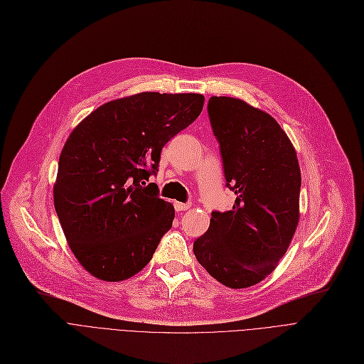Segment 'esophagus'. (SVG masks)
<instances>
[{
  "instance_id": "34e87169",
  "label": "esophagus",
  "mask_w": 364,
  "mask_h": 364,
  "mask_svg": "<svg viewBox=\"0 0 364 364\" xmlns=\"http://www.w3.org/2000/svg\"><path fill=\"white\" fill-rule=\"evenodd\" d=\"M174 208H176V211H177V213H183V211H187V209L190 208V205H188V203L176 202V203H174Z\"/></svg>"
}]
</instances>
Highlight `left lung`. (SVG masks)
<instances>
[{
  "mask_svg": "<svg viewBox=\"0 0 364 364\" xmlns=\"http://www.w3.org/2000/svg\"><path fill=\"white\" fill-rule=\"evenodd\" d=\"M208 113L236 200L232 211L213 213L193 252L215 280L243 289L264 280L288 251L299 221L301 169L272 114L224 95L209 99Z\"/></svg>",
  "mask_w": 364,
  "mask_h": 364,
  "instance_id": "8db88e82",
  "label": "left lung"
}]
</instances>
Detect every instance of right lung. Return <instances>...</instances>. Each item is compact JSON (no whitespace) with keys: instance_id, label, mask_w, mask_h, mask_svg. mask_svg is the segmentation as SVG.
I'll use <instances>...</instances> for the list:
<instances>
[{"instance_id":"obj_1","label":"right lung","mask_w":364,"mask_h":364,"mask_svg":"<svg viewBox=\"0 0 364 364\" xmlns=\"http://www.w3.org/2000/svg\"><path fill=\"white\" fill-rule=\"evenodd\" d=\"M202 94L139 92L102 105L68 137L53 187L75 258L94 277L121 282L141 272L174 221V206L149 177L162 147L195 122Z\"/></svg>"}]
</instances>
